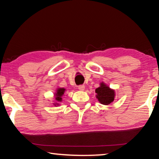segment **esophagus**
<instances>
[{"instance_id":"esophagus-1","label":"esophagus","mask_w":159,"mask_h":159,"mask_svg":"<svg viewBox=\"0 0 159 159\" xmlns=\"http://www.w3.org/2000/svg\"><path fill=\"white\" fill-rule=\"evenodd\" d=\"M78 88H79L80 90H84L85 85H80L78 86Z\"/></svg>"}]
</instances>
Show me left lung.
Wrapping results in <instances>:
<instances>
[{
  "label": "left lung",
  "mask_w": 159,
  "mask_h": 159,
  "mask_svg": "<svg viewBox=\"0 0 159 159\" xmlns=\"http://www.w3.org/2000/svg\"><path fill=\"white\" fill-rule=\"evenodd\" d=\"M96 93L98 94L97 98L99 102L102 104H109L114 100V91L104 85L101 83V86L95 90Z\"/></svg>",
  "instance_id": "1"
}]
</instances>
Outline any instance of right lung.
Masks as SVG:
<instances>
[{
    "label": "right lung",
    "mask_w": 159,
    "mask_h": 159,
    "mask_svg": "<svg viewBox=\"0 0 159 159\" xmlns=\"http://www.w3.org/2000/svg\"><path fill=\"white\" fill-rule=\"evenodd\" d=\"M64 91H65V89H64V88H59L57 91V93H56V100L58 102H60L61 100V97L64 95Z\"/></svg>",
    "instance_id": "1"
}]
</instances>
